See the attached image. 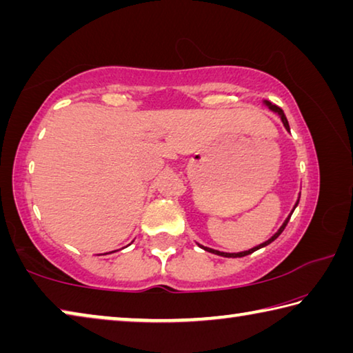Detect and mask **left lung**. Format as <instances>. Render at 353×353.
<instances>
[{"label": "left lung", "mask_w": 353, "mask_h": 353, "mask_svg": "<svg viewBox=\"0 0 353 353\" xmlns=\"http://www.w3.org/2000/svg\"><path fill=\"white\" fill-rule=\"evenodd\" d=\"M266 104L268 105H270V109L271 110H274V112H277L279 113V115H280V118H282V123L285 124V128H286V130H290V124H288V119H286V117H285V113H283V110L282 109H280V107H277L276 104H271L270 103V101H266ZM299 204V201L296 202V205ZM296 208V207H294ZM292 212H294V210H292ZM292 214V213H291ZM290 218L291 216H288V219H286L285 221V223H283V225L282 227H280V230L277 232V234L276 235H274L272 238H270V240H268V241H265V243H263V244H260V246H256V248H252V249H249V250H244V252H238V254H227V252H219V250H214V249H208V248H204V246H202V248H204L205 250H208V252H212V254H216V255H221V256H234V259H235V256H246V255H249V254H252V252H255V250L256 249H260V248H265V246H268V244H270V243H272L274 240H276V238L280 235V234H282V232L285 230V227H286V224H288V221H290Z\"/></svg>", "instance_id": "8db88e82"}]
</instances>
